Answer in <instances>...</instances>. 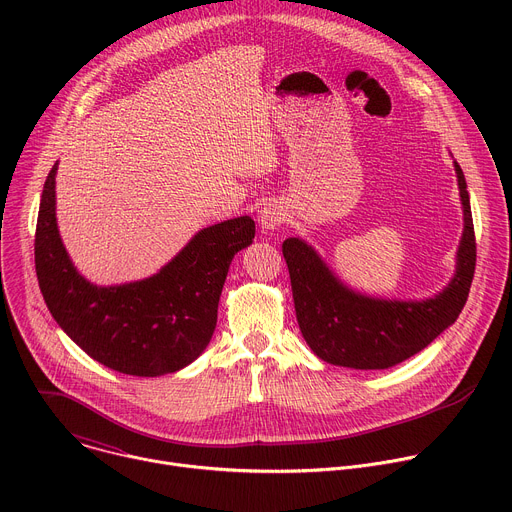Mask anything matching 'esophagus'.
Masks as SVG:
<instances>
[{"label": "esophagus", "instance_id": "1", "mask_svg": "<svg viewBox=\"0 0 512 512\" xmlns=\"http://www.w3.org/2000/svg\"><path fill=\"white\" fill-rule=\"evenodd\" d=\"M285 218H287L285 208L277 202H269L259 212V227L263 233H273L285 221Z\"/></svg>", "mask_w": 512, "mask_h": 512}]
</instances>
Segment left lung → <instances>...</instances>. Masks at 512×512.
I'll return each instance as SVG.
<instances>
[{"label": "left lung", "instance_id": "left-lung-1", "mask_svg": "<svg viewBox=\"0 0 512 512\" xmlns=\"http://www.w3.org/2000/svg\"><path fill=\"white\" fill-rule=\"evenodd\" d=\"M454 170L464 231L454 275L431 298L399 300L362 294L346 285L308 241L300 237L283 241L298 324L318 358L346 369H389L423 350L458 320L474 277L476 241L466 178L456 160Z\"/></svg>", "mask_w": 512, "mask_h": 512}]
</instances>
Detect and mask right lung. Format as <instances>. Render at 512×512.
Wrapping results in <instances>:
<instances>
[{"label":"right lung","mask_w":512,"mask_h":512,"mask_svg":"<svg viewBox=\"0 0 512 512\" xmlns=\"http://www.w3.org/2000/svg\"><path fill=\"white\" fill-rule=\"evenodd\" d=\"M52 166L38 210L36 275L44 302L91 358L133 377H162L194 362L216 328L218 300L233 257L255 237L251 216L200 229L154 275L97 285L72 263L56 221Z\"/></svg>","instance_id":"right-lung-1"}]
</instances>
